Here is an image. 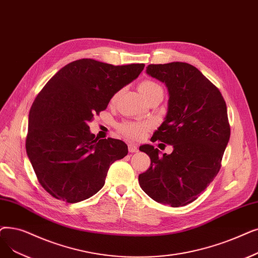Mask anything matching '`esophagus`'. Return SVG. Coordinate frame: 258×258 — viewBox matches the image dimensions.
Wrapping results in <instances>:
<instances>
[{"instance_id": "1", "label": "esophagus", "mask_w": 258, "mask_h": 258, "mask_svg": "<svg viewBox=\"0 0 258 258\" xmlns=\"http://www.w3.org/2000/svg\"><path fill=\"white\" fill-rule=\"evenodd\" d=\"M128 152L130 153H136V152H138V147H137L136 144L130 143L128 144Z\"/></svg>"}]
</instances>
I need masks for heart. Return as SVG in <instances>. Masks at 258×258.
<instances>
[{"mask_svg": "<svg viewBox=\"0 0 258 258\" xmlns=\"http://www.w3.org/2000/svg\"><path fill=\"white\" fill-rule=\"evenodd\" d=\"M139 93L144 98L145 101L152 96L163 93L162 87L153 80H144L139 84ZM152 126L150 122H124L120 124V131L133 139H141L148 130Z\"/></svg>", "mask_w": 258, "mask_h": 258, "instance_id": "b5f03b06", "label": "heart"}]
</instances>
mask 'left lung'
Listing matches in <instances>:
<instances>
[{"instance_id": "1", "label": "left lung", "mask_w": 258, "mask_h": 258, "mask_svg": "<svg viewBox=\"0 0 258 258\" xmlns=\"http://www.w3.org/2000/svg\"><path fill=\"white\" fill-rule=\"evenodd\" d=\"M147 74L169 92L166 115L153 142L171 144L173 152L159 156L153 145H141L151 166L139 175V184L157 203L186 206L219 172L230 139L227 105L219 89L188 63L151 64Z\"/></svg>"}]
</instances>
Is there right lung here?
<instances>
[{
	"label": "right lung",
	"mask_w": 258,
	"mask_h": 258,
	"mask_svg": "<svg viewBox=\"0 0 258 258\" xmlns=\"http://www.w3.org/2000/svg\"><path fill=\"white\" fill-rule=\"evenodd\" d=\"M143 69L81 59L62 67L42 88L29 111L26 153L52 197L70 204L92 197L104 185L109 165L127 155L123 141L95 138L88 122Z\"/></svg>",
	"instance_id": "1"
}]
</instances>
